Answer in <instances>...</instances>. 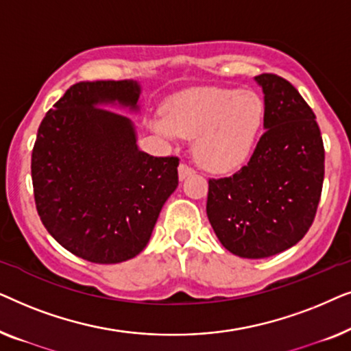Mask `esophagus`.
<instances>
[{
	"label": "esophagus",
	"instance_id": "esophagus-1",
	"mask_svg": "<svg viewBox=\"0 0 351 351\" xmlns=\"http://www.w3.org/2000/svg\"><path fill=\"white\" fill-rule=\"evenodd\" d=\"M193 169L189 165H185V162H182V165L179 166V179L184 180L185 177H189L190 174H193Z\"/></svg>",
	"mask_w": 351,
	"mask_h": 351
}]
</instances>
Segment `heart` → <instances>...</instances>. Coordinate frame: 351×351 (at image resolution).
Masks as SVG:
<instances>
[{
	"instance_id": "heart-1",
	"label": "heart",
	"mask_w": 351,
	"mask_h": 351,
	"mask_svg": "<svg viewBox=\"0 0 351 351\" xmlns=\"http://www.w3.org/2000/svg\"><path fill=\"white\" fill-rule=\"evenodd\" d=\"M263 119L265 105L256 93L201 89L172 100L167 117L153 119L152 128L169 141L196 136L193 152L199 165L227 174L251 158Z\"/></svg>"
}]
</instances>
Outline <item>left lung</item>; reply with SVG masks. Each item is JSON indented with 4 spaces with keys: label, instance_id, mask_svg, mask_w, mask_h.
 Here are the masks:
<instances>
[{
    "label": "left lung",
    "instance_id": "8db88e82",
    "mask_svg": "<svg viewBox=\"0 0 351 351\" xmlns=\"http://www.w3.org/2000/svg\"><path fill=\"white\" fill-rule=\"evenodd\" d=\"M263 136L232 177L210 179L206 213L234 256L265 258L300 241L313 223L324 180V147L313 110L289 81L256 76Z\"/></svg>",
    "mask_w": 351,
    "mask_h": 351
}]
</instances>
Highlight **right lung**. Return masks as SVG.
<instances>
[{
    "label": "right lung",
    "mask_w": 351,
    "mask_h": 351,
    "mask_svg": "<svg viewBox=\"0 0 351 351\" xmlns=\"http://www.w3.org/2000/svg\"><path fill=\"white\" fill-rule=\"evenodd\" d=\"M137 81H81L46 113L32 152L36 210L51 237L84 261L119 263L150 241L179 185V158L137 147Z\"/></svg>",
    "instance_id": "obj_1"
}]
</instances>
